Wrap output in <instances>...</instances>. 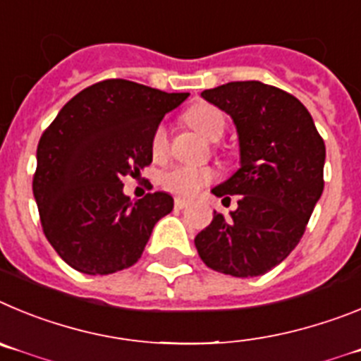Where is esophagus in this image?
<instances>
[{"label":"esophagus","instance_id":"esophagus-1","mask_svg":"<svg viewBox=\"0 0 361 361\" xmlns=\"http://www.w3.org/2000/svg\"><path fill=\"white\" fill-rule=\"evenodd\" d=\"M187 204H188V201L181 200V197H176V200H174V207H176V209H178V210L185 209V207H187Z\"/></svg>","mask_w":361,"mask_h":361}]
</instances>
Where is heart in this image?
I'll list each match as a JSON object with an SVG mask.
<instances>
[{
	"mask_svg": "<svg viewBox=\"0 0 361 361\" xmlns=\"http://www.w3.org/2000/svg\"><path fill=\"white\" fill-rule=\"evenodd\" d=\"M188 124L207 136L209 140H219L226 129V118L219 108L210 104H197L187 113ZM151 152L157 160L167 157L169 152V129L165 124H158L151 136ZM216 173L209 167L194 165H176L160 176L161 187L171 194L180 197H194L207 185L212 183Z\"/></svg>",
	"mask_w": 361,
	"mask_h": 361,
	"instance_id": "obj_1",
	"label": "heart"
}]
</instances>
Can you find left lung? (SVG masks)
<instances>
[{"label": "left lung", "instance_id": "obj_1", "mask_svg": "<svg viewBox=\"0 0 361 361\" xmlns=\"http://www.w3.org/2000/svg\"><path fill=\"white\" fill-rule=\"evenodd\" d=\"M204 100L228 113L239 135L241 169L212 188L235 196L228 217L214 219L194 239L201 261L219 274L257 277L281 264L306 232L324 190L326 145L304 104L259 80L204 90Z\"/></svg>", "mask_w": 361, "mask_h": 361}]
</instances>
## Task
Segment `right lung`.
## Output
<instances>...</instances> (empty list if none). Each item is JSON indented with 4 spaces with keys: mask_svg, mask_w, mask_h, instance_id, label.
<instances>
[{
    "mask_svg": "<svg viewBox=\"0 0 361 361\" xmlns=\"http://www.w3.org/2000/svg\"><path fill=\"white\" fill-rule=\"evenodd\" d=\"M187 97L108 79L77 93L44 129L32 188L44 235L73 269L109 275L142 257L174 200L152 192L131 203L122 176L151 164L152 131Z\"/></svg>",
    "mask_w": 361,
    "mask_h": 361,
    "instance_id": "obj_1",
    "label": "right lung"
}]
</instances>
